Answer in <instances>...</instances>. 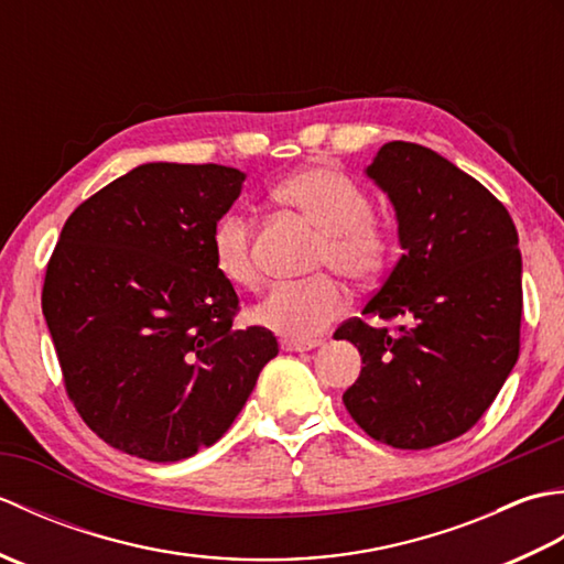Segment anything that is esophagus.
Here are the masks:
<instances>
[{"instance_id":"esophagus-1","label":"esophagus","mask_w":564,"mask_h":564,"mask_svg":"<svg viewBox=\"0 0 564 564\" xmlns=\"http://www.w3.org/2000/svg\"><path fill=\"white\" fill-rule=\"evenodd\" d=\"M315 346H319L317 339H283L281 341L283 351H313Z\"/></svg>"}]
</instances>
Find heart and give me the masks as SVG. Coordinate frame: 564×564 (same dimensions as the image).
<instances>
[{
    "mask_svg": "<svg viewBox=\"0 0 564 564\" xmlns=\"http://www.w3.org/2000/svg\"><path fill=\"white\" fill-rule=\"evenodd\" d=\"M273 198L301 210L325 237L317 247L315 269H332L354 285L376 283L388 269L392 237L373 215L368 191L334 166H307L275 184ZM213 263L237 289H257L261 281L254 254V227L239 210H227L210 232ZM346 305L344 285L334 275H315L303 283L273 285L251 310L259 327L285 339H310L325 332Z\"/></svg>",
    "mask_w": 564,
    "mask_h": 564,
    "instance_id": "b5f03b06",
    "label": "heart"
}]
</instances>
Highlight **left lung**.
<instances>
[{"label":"left lung","mask_w":564,"mask_h":564,"mask_svg":"<svg viewBox=\"0 0 564 564\" xmlns=\"http://www.w3.org/2000/svg\"><path fill=\"white\" fill-rule=\"evenodd\" d=\"M366 174L398 215L402 257L364 315L406 325L351 317L334 332L364 361L344 404L370 438L422 451L480 422L517 364L519 235L477 178L429 148L388 142Z\"/></svg>","instance_id":"1"}]
</instances>
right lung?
I'll list each match as a JSON object with an SVG mask.
<instances>
[{
  "mask_svg": "<svg viewBox=\"0 0 564 564\" xmlns=\"http://www.w3.org/2000/svg\"><path fill=\"white\" fill-rule=\"evenodd\" d=\"M245 174L150 162L69 215L47 261L43 315L79 416L109 446L176 463L213 446L279 354L235 329L239 297L210 232Z\"/></svg>",
  "mask_w": 564,
  "mask_h": 564,
  "instance_id": "1",
  "label": "right lung"
}]
</instances>
